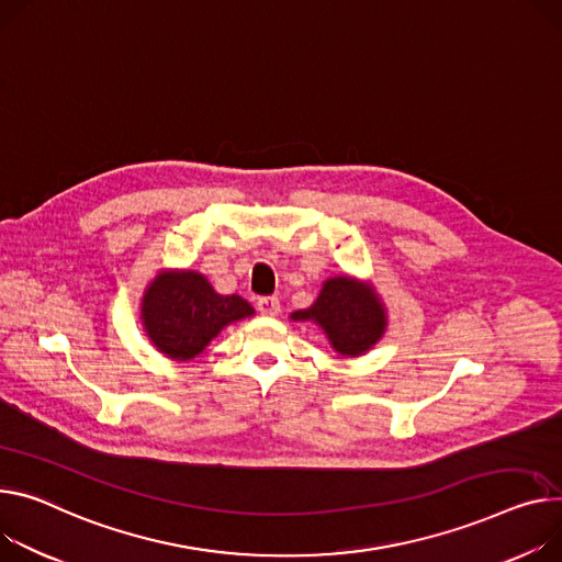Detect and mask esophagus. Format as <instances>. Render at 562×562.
<instances>
[{
  "mask_svg": "<svg viewBox=\"0 0 562 562\" xmlns=\"http://www.w3.org/2000/svg\"><path fill=\"white\" fill-rule=\"evenodd\" d=\"M256 308H258V313L266 315V317H277L281 313V304H279L277 296H261L256 301Z\"/></svg>",
  "mask_w": 562,
  "mask_h": 562,
  "instance_id": "1",
  "label": "esophagus"
}]
</instances>
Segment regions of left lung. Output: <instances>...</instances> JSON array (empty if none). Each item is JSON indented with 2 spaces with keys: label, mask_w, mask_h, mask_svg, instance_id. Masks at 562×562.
Masks as SVG:
<instances>
[{
  "label": "left lung",
  "mask_w": 562,
  "mask_h": 562,
  "mask_svg": "<svg viewBox=\"0 0 562 562\" xmlns=\"http://www.w3.org/2000/svg\"><path fill=\"white\" fill-rule=\"evenodd\" d=\"M294 322H315L330 347L344 358H358L375 347L386 330V311L373 285L351 277L324 281L315 304L290 315Z\"/></svg>",
  "instance_id": "8db88e82"
}]
</instances>
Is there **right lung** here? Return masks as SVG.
<instances>
[{
    "label": "right lung",
    "mask_w": 562,
    "mask_h": 562,
    "mask_svg": "<svg viewBox=\"0 0 562 562\" xmlns=\"http://www.w3.org/2000/svg\"><path fill=\"white\" fill-rule=\"evenodd\" d=\"M238 294H218L193 270H164L144 292L142 322L155 349L176 362L193 360L225 326L251 317Z\"/></svg>",
    "instance_id": "obj_1"
}]
</instances>
